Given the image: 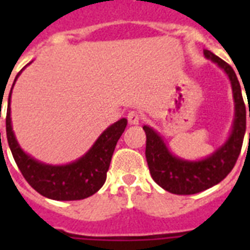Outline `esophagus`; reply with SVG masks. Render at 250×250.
<instances>
[{
	"label": "esophagus",
	"mask_w": 250,
	"mask_h": 250,
	"mask_svg": "<svg viewBox=\"0 0 250 250\" xmlns=\"http://www.w3.org/2000/svg\"><path fill=\"white\" fill-rule=\"evenodd\" d=\"M127 118H128L129 125H139V122H140V114L137 111H129Z\"/></svg>",
	"instance_id": "esophagus-1"
}]
</instances>
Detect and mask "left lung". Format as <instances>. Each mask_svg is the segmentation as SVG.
<instances>
[{
    "instance_id": "left-lung-1",
    "label": "left lung",
    "mask_w": 250,
    "mask_h": 250,
    "mask_svg": "<svg viewBox=\"0 0 250 250\" xmlns=\"http://www.w3.org/2000/svg\"><path fill=\"white\" fill-rule=\"evenodd\" d=\"M204 56L206 60H210L222 68L231 83L233 98L232 127L227 140L209 156L200 160H187L176 156L171 152L164 137L156 129L148 125L143 127L146 133L145 157L150 175L158 186L170 193L194 194L222 182L236 164L244 140L248 113L245 110L236 74L229 63L210 50L205 49Z\"/></svg>"
}]
</instances>
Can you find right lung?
<instances>
[{
  "mask_svg": "<svg viewBox=\"0 0 250 250\" xmlns=\"http://www.w3.org/2000/svg\"><path fill=\"white\" fill-rule=\"evenodd\" d=\"M24 68H21L14 80L9 93L6 113V136L14 160L29 186L45 197L57 201H74L89 197L105 183L106 172L109 170L114 149L118 140L121 139L122 133L125 132L127 119L122 118L109 125L97 137V140L88 149V152L78 160L66 165L41 162L21 149L15 137L11 123V93L15 82Z\"/></svg>",
  "mask_w": 250,
  "mask_h": 250,
  "instance_id": "add662e5",
  "label": "right lung"
}]
</instances>
